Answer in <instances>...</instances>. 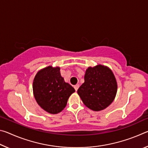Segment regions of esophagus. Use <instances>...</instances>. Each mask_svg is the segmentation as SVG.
<instances>
[{
    "mask_svg": "<svg viewBox=\"0 0 148 148\" xmlns=\"http://www.w3.org/2000/svg\"><path fill=\"white\" fill-rule=\"evenodd\" d=\"M79 84H76V86H74V89H75V90H76V91H77V90L78 89V88H79Z\"/></svg>",
    "mask_w": 148,
    "mask_h": 148,
    "instance_id": "34e87169",
    "label": "esophagus"
}]
</instances>
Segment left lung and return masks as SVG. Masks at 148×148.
Instances as JSON below:
<instances>
[{
    "instance_id": "left-lung-1",
    "label": "left lung",
    "mask_w": 148,
    "mask_h": 148,
    "mask_svg": "<svg viewBox=\"0 0 148 148\" xmlns=\"http://www.w3.org/2000/svg\"><path fill=\"white\" fill-rule=\"evenodd\" d=\"M84 80V83L77 89V94L87 107L94 111H100L113 102L117 86L110 69L101 64L93 68L89 67Z\"/></svg>"
}]
</instances>
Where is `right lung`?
<instances>
[{
	"label": "right lung",
	"mask_w": 148,
	"mask_h": 148,
	"mask_svg": "<svg viewBox=\"0 0 148 148\" xmlns=\"http://www.w3.org/2000/svg\"><path fill=\"white\" fill-rule=\"evenodd\" d=\"M75 89L64 82L60 68L49 66L42 69L34 77L33 92L37 103L50 114L61 112Z\"/></svg>",
	"instance_id": "add662e5"
}]
</instances>
